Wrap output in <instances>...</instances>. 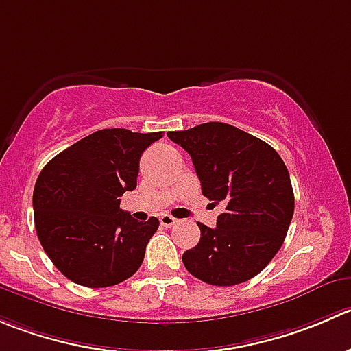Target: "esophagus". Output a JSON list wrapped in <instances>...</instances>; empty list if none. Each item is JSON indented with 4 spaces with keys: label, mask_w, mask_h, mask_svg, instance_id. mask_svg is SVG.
<instances>
[{
    "label": "esophagus",
    "mask_w": 351,
    "mask_h": 351,
    "mask_svg": "<svg viewBox=\"0 0 351 351\" xmlns=\"http://www.w3.org/2000/svg\"><path fill=\"white\" fill-rule=\"evenodd\" d=\"M159 223H161V226H165V228H171L178 223V219L173 216H169V214H162V216L159 217Z\"/></svg>",
    "instance_id": "34e87169"
}]
</instances>
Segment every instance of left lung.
<instances>
[{
	"label": "left lung",
	"instance_id": "obj_1",
	"mask_svg": "<svg viewBox=\"0 0 351 351\" xmlns=\"http://www.w3.org/2000/svg\"><path fill=\"white\" fill-rule=\"evenodd\" d=\"M168 137L190 154L202 195L226 209L216 228H200V241L183 254L192 276L233 287L257 276L283 245L295 210L290 173L261 138L219 121Z\"/></svg>",
	"mask_w": 351,
	"mask_h": 351
}]
</instances>
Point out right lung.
<instances>
[{"mask_svg": "<svg viewBox=\"0 0 351 351\" xmlns=\"http://www.w3.org/2000/svg\"><path fill=\"white\" fill-rule=\"evenodd\" d=\"M161 137L162 132L104 128L43 168L34 223L44 252L70 281L104 288L137 273L159 221H135L120 209V197L137 186L142 152Z\"/></svg>", "mask_w": 351, "mask_h": 351, "instance_id": "right-lung-1", "label": "right lung"}]
</instances>
